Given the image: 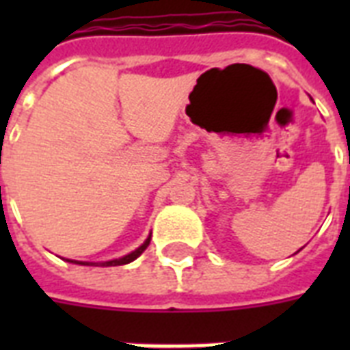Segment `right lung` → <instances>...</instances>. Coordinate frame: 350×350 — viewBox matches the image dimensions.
I'll return each mask as SVG.
<instances>
[{
	"label": "right lung",
	"mask_w": 350,
	"mask_h": 350,
	"mask_svg": "<svg viewBox=\"0 0 350 350\" xmlns=\"http://www.w3.org/2000/svg\"><path fill=\"white\" fill-rule=\"evenodd\" d=\"M148 243H150V238H147V241L142 245V247H137L136 250H132L131 254L123 256V258H120V260H112V261H105V263H101L103 267H116V265H126V263H131V261H134L137 258V256L142 254L143 250L147 249ZM70 261V260H67ZM74 263H78V261H74ZM81 265H90V263H81Z\"/></svg>",
	"instance_id": "1"
}]
</instances>
